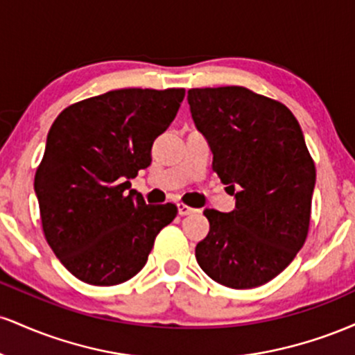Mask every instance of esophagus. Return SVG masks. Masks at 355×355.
<instances>
[{"label": "esophagus", "instance_id": "1", "mask_svg": "<svg viewBox=\"0 0 355 355\" xmlns=\"http://www.w3.org/2000/svg\"><path fill=\"white\" fill-rule=\"evenodd\" d=\"M177 209H178V214H180L182 217L183 215H190V214H195V211H197L195 209H191V207L187 205V203H177Z\"/></svg>", "mask_w": 355, "mask_h": 355}]
</instances>
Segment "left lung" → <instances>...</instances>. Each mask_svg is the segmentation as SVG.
Here are the masks:
<instances>
[{"instance_id":"left-lung-1","label":"left lung","mask_w":355,"mask_h":355,"mask_svg":"<svg viewBox=\"0 0 355 355\" xmlns=\"http://www.w3.org/2000/svg\"><path fill=\"white\" fill-rule=\"evenodd\" d=\"M190 113L214 153V170L235 197L229 214L207 209L210 232L198 266L232 288L267 284L307 239L315 165L292 112L243 87L191 88Z\"/></svg>"}]
</instances>
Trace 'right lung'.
I'll use <instances>...</instances> for the list:
<instances>
[{
    "label": "right lung",
    "mask_w": 355,
    "mask_h": 355,
    "mask_svg": "<svg viewBox=\"0 0 355 355\" xmlns=\"http://www.w3.org/2000/svg\"><path fill=\"white\" fill-rule=\"evenodd\" d=\"M183 88H123L70 105L53 121L35 175L48 245L81 282L116 285L145 267L173 203L146 205L130 178L152 162Z\"/></svg>",
    "instance_id": "obj_1"
}]
</instances>
